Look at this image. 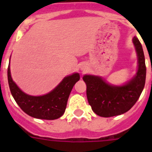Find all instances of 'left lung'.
Masks as SVG:
<instances>
[{"instance_id": "obj_1", "label": "left lung", "mask_w": 152, "mask_h": 152, "mask_svg": "<svg viewBox=\"0 0 152 152\" xmlns=\"http://www.w3.org/2000/svg\"><path fill=\"white\" fill-rule=\"evenodd\" d=\"M138 57L136 76L123 86H113L102 77L85 75L87 97L92 110L97 115L110 118L127 112L134 106L141 95L146 79V65L141 43L137 37L132 39Z\"/></svg>"}]
</instances>
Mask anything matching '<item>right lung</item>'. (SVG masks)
<instances>
[{"instance_id":"add662e5","label":"right lung","mask_w":152,"mask_h":152,"mask_svg":"<svg viewBox=\"0 0 152 152\" xmlns=\"http://www.w3.org/2000/svg\"><path fill=\"white\" fill-rule=\"evenodd\" d=\"M79 80V73H73L64 77L57 87L48 94L31 96L23 92L13 82L10 67L8 68V85L15 101L27 114L39 119L54 120L61 117L66 109L72 89Z\"/></svg>"}]
</instances>
